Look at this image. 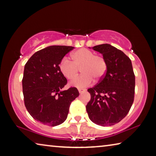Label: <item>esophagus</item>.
<instances>
[{"mask_svg":"<svg viewBox=\"0 0 156 156\" xmlns=\"http://www.w3.org/2000/svg\"><path fill=\"white\" fill-rule=\"evenodd\" d=\"M85 91H86V89H78V91L80 94H83Z\"/></svg>","mask_w":156,"mask_h":156,"instance_id":"esophagus-1","label":"esophagus"}]
</instances>
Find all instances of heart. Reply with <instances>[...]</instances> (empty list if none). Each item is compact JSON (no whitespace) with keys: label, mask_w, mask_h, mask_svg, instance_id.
Listing matches in <instances>:
<instances>
[{"label":"heart","mask_w":156,"mask_h":156,"mask_svg":"<svg viewBox=\"0 0 156 156\" xmlns=\"http://www.w3.org/2000/svg\"><path fill=\"white\" fill-rule=\"evenodd\" d=\"M73 61L66 58L59 63L60 72L68 80H73L78 76L79 69L83 74L72 82V85L78 88H83L90 85L93 78L99 81L106 75L108 63L105 58L96 55L94 51L87 49H80L72 53Z\"/></svg>","instance_id":"b5f03b06"}]
</instances>
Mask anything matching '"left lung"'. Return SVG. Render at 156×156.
<instances>
[{
	"instance_id": "1",
	"label": "left lung",
	"mask_w": 156,
	"mask_h": 156,
	"mask_svg": "<svg viewBox=\"0 0 156 156\" xmlns=\"http://www.w3.org/2000/svg\"><path fill=\"white\" fill-rule=\"evenodd\" d=\"M108 63L105 77L88 89L91 100L86 106L92 122L100 126H112L127 115L135 93V75L131 61L121 50L109 44L94 46Z\"/></svg>"
}]
</instances>
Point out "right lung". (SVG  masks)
<instances>
[{"label":"right lung","mask_w":156,"mask_h":156,"mask_svg":"<svg viewBox=\"0 0 156 156\" xmlns=\"http://www.w3.org/2000/svg\"><path fill=\"white\" fill-rule=\"evenodd\" d=\"M74 48L54 45L32 55L25 65L22 80L25 105L34 119L55 126L67 119L70 105L79 96L76 87L61 91L67 80L59 63Z\"/></svg>","instance_id":"1"}]
</instances>
